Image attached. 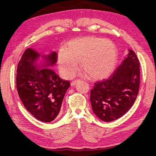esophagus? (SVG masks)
<instances>
[{
    "label": "esophagus",
    "instance_id": "34e87169",
    "mask_svg": "<svg viewBox=\"0 0 156 156\" xmlns=\"http://www.w3.org/2000/svg\"><path fill=\"white\" fill-rule=\"evenodd\" d=\"M78 82H79V80H73V81L72 82V83H71V85H72V86H74V85H76V84L78 83Z\"/></svg>",
    "mask_w": 156,
    "mask_h": 156
}]
</instances>
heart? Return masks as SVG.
Returning <instances> with one entry per match:
<instances>
[{"label":"heart","mask_w":156,"mask_h":156,"mask_svg":"<svg viewBox=\"0 0 156 156\" xmlns=\"http://www.w3.org/2000/svg\"><path fill=\"white\" fill-rule=\"evenodd\" d=\"M57 57L59 72L63 77L72 78L79 69L78 61L87 76L92 80L106 78L114 71L118 51L111 41L85 37L69 41Z\"/></svg>","instance_id":"obj_1"}]
</instances>
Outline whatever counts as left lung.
I'll list each match as a JSON object with an SVG mask.
<instances>
[{
    "label": "left lung",
    "mask_w": 156,
    "mask_h": 156,
    "mask_svg": "<svg viewBox=\"0 0 156 156\" xmlns=\"http://www.w3.org/2000/svg\"><path fill=\"white\" fill-rule=\"evenodd\" d=\"M139 86L140 62L130 50L107 80L94 83L90 96L93 112L106 122L122 117L134 104Z\"/></svg>",
    "instance_id": "8db88e82"
}]
</instances>
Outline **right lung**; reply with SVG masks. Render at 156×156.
I'll return each mask as SVG.
<instances>
[{
    "mask_svg": "<svg viewBox=\"0 0 156 156\" xmlns=\"http://www.w3.org/2000/svg\"><path fill=\"white\" fill-rule=\"evenodd\" d=\"M39 55L32 48L24 51L17 67L16 87L28 111L37 119L51 122L61 110L70 83L63 80L52 69L40 68L37 63ZM46 66L57 62V53L44 56Z\"/></svg>",
    "mask_w": 156,
    "mask_h": 156,
    "instance_id": "right-lung-1",
    "label": "right lung"
}]
</instances>
